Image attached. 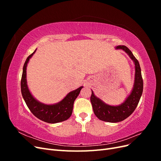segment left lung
Wrapping results in <instances>:
<instances>
[{
  "instance_id": "obj_1",
  "label": "left lung",
  "mask_w": 161,
  "mask_h": 161,
  "mask_svg": "<svg viewBox=\"0 0 161 161\" xmlns=\"http://www.w3.org/2000/svg\"><path fill=\"white\" fill-rule=\"evenodd\" d=\"M115 49L124 50L134 63L135 77L132 90L122 103L115 106L106 104L97 97L92 90L91 96V102L95 115L100 120L111 123L119 122L128 118L137 107L143 91V80L138 61L126 46H118Z\"/></svg>"
}]
</instances>
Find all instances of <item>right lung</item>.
Listing matches in <instances>:
<instances>
[{"label": "right lung", "mask_w": 161, "mask_h": 161, "mask_svg": "<svg viewBox=\"0 0 161 161\" xmlns=\"http://www.w3.org/2000/svg\"><path fill=\"white\" fill-rule=\"evenodd\" d=\"M37 50V49H36ZM36 50L29 56L24 64L21 81V89L23 98L28 108L36 118L49 124H56L69 119L72 115L73 105L83 86L68 93L60 102L55 104L47 105L41 103L34 97L28 88L27 83V66L30 59Z\"/></svg>", "instance_id": "add662e5"}]
</instances>
